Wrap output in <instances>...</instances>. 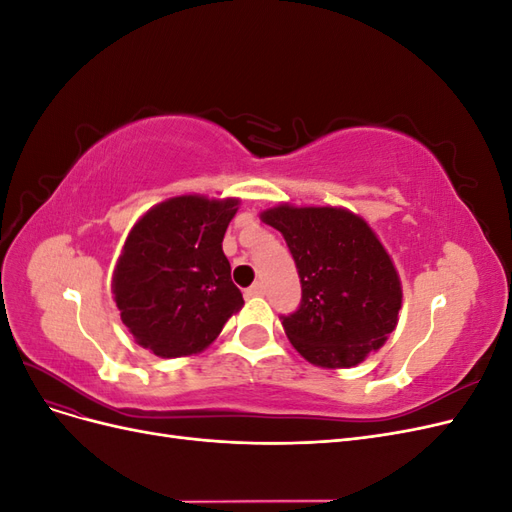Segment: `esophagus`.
Returning a JSON list of instances; mask_svg holds the SVG:
<instances>
[{
  "label": "esophagus",
  "instance_id": "esophagus-1",
  "mask_svg": "<svg viewBox=\"0 0 512 512\" xmlns=\"http://www.w3.org/2000/svg\"><path fill=\"white\" fill-rule=\"evenodd\" d=\"M260 294H265V284L262 282H256L245 290V297H260Z\"/></svg>",
  "mask_w": 512,
  "mask_h": 512
}]
</instances>
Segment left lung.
Returning a JSON list of instances; mask_svg holds the SVG:
<instances>
[{
	"mask_svg": "<svg viewBox=\"0 0 512 512\" xmlns=\"http://www.w3.org/2000/svg\"><path fill=\"white\" fill-rule=\"evenodd\" d=\"M262 222L284 235L301 277V303L280 316L292 346L320 367H352L397 324L401 286L389 254L346 209L280 205Z\"/></svg>",
	"mask_w": 512,
	"mask_h": 512,
	"instance_id": "left-lung-1",
	"label": "left lung"
}]
</instances>
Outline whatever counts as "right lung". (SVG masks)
<instances>
[{
	"mask_svg": "<svg viewBox=\"0 0 512 512\" xmlns=\"http://www.w3.org/2000/svg\"><path fill=\"white\" fill-rule=\"evenodd\" d=\"M237 203L170 198L147 211L123 245L115 303L136 342L162 359L207 348L243 305L222 252Z\"/></svg>",
	"mask_w": 512,
	"mask_h": 512,
	"instance_id": "obj_1",
	"label": "right lung"
}]
</instances>
